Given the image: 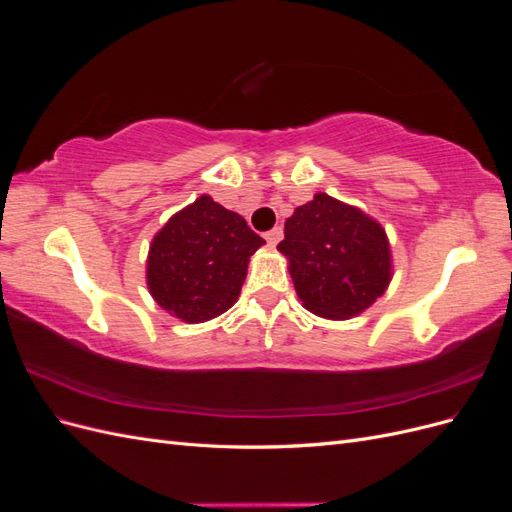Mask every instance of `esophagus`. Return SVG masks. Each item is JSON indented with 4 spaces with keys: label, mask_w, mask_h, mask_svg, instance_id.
<instances>
[{
    "label": "esophagus",
    "mask_w": 512,
    "mask_h": 512,
    "mask_svg": "<svg viewBox=\"0 0 512 512\" xmlns=\"http://www.w3.org/2000/svg\"><path fill=\"white\" fill-rule=\"evenodd\" d=\"M282 235H284L282 228H280V226H275V228H271V230H267V232H265V239H267V243H269V245H277V243H280Z\"/></svg>",
    "instance_id": "obj_1"
}]
</instances>
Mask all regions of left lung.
Listing matches in <instances>:
<instances>
[{"label": "left lung", "instance_id": "8db88e82", "mask_svg": "<svg viewBox=\"0 0 512 512\" xmlns=\"http://www.w3.org/2000/svg\"><path fill=\"white\" fill-rule=\"evenodd\" d=\"M277 250L290 262L299 299L322 318L361 314L391 282L382 226L327 194L294 209Z\"/></svg>", "mask_w": 512, "mask_h": 512}]
</instances>
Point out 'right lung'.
Wrapping results in <instances>:
<instances>
[{
	"mask_svg": "<svg viewBox=\"0 0 512 512\" xmlns=\"http://www.w3.org/2000/svg\"><path fill=\"white\" fill-rule=\"evenodd\" d=\"M262 243L239 213L200 196L151 243L147 284L153 299L185 322L220 316L237 301L247 260Z\"/></svg>",
	"mask_w": 512,
	"mask_h": 512,
	"instance_id": "add662e5",
	"label": "right lung"
}]
</instances>
